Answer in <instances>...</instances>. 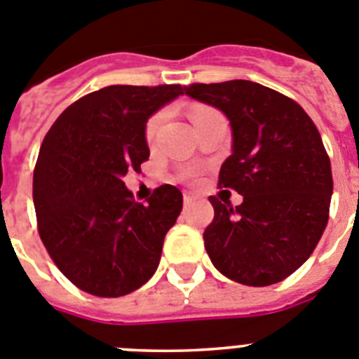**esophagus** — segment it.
<instances>
[{
    "mask_svg": "<svg viewBox=\"0 0 359 359\" xmlns=\"http://www.w3.org/2000/svg\"><path fill=\"white\" fill-rule=\"evenodd\" d=\"M193 200H195V196H193L191 193H184V203H186V205H189Z\"/></svg>",
    "mask_w": 359,
    "mask_h": 359,
    "instance_id": "34e87169",
    "label": "esophagus"
}]
</instances>
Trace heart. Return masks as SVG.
Wrapping results in <instances>:
<instances>
[{"label":"heart","instance_id":"b5f03b06","mask_svg":"<svg viewBox=\"0 0 359 359\" xmlns=\"http://www.w3.org/2000/svg\"><path fill=\"white\" fill-rule=\"evenodd\" d=\"M209 112H212L211 109H203V107L195 109V111H193V114H191L193 123H195V121H198L200 118H203L205 114H209ZM161 123H163V114H156V116H151V118L148 119V123H147V140L148 141L154 140V135L157 134V128L161 127Z\"/></svg>","mask_w":359,"mask_h":359}]
</instances>
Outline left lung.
<instances>
[{
    "label": "left lung",
    "mask_w": 359,
    "mask_h": 359,
    "mask_svg": "<svg viewBox=\"0 0 359 359\" xmlns=\"http://www.w3.org/2000/svg\"><path fill=\"white\" fill-rule=\"evenodd\" d=\"M189 98L218 109L232 130V154L219 186L236 189V208L209 196L215 219L203 245L219 273L247 286H268L306 263L327 225L331 163L304 109L250 80L193 83Z\"/></svg>",
    "instance_id": "1"
}]
</instances>
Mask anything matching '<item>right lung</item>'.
Listing matches in <instances>:
<instances>
[{
	"mask_svg": "<svg viewBox=\"0 0 359 359\" xmlns=\"http://www.w3.org/2000/svg\"><path fill=\"white\" fill-rule=\"evenodd\" d=\"M182 95V86L103 87L69 105L44 137L34 172L39 234L83 292L127 295L156 273L182 193L164 184L140 203L123 177L150 157L148 118Z\"/></svg>",
	"mask_w": 359,
	"mask_h": 359,
	"instance_id": "obj_1",
	"label": "right lung"
}]
</instances>
